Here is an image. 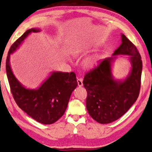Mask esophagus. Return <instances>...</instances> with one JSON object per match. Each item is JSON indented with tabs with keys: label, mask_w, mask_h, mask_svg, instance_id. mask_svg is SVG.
<instances>
[{
	"label": "esophagus",
	"mask_w": 152,
	"mask_h": 152,
	"mask_svg": "<svg viewBox=\"0 0 152 152\" xmlns=\"http://www.w3.org/2000/svg\"><path fill=\"white\" fill-rule=\"evenodd\" d=\"M83 80L82 78H78L77 80V82H78V85L79 87H82L83 86Z\"/></svg>",
	"instance_id": "1"
}]
</instances>
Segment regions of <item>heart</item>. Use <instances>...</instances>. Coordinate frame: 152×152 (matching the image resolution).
<instances>
[{"mask_svg":"<svg viewBox=\"0 0 152 152\" xmlns=\"http://www.w3.org/2000/svg\"><path fill=\"white\" fill-rule=\"evenodd\" d=\"M98 61V56L97 55L91 56L86 59L84 62V66L87 68H91L94 66Z\"/></svg>","mask_w":152,"mask_h":152,"instance_id":"obj_1","label":"heart"}]
</instances>
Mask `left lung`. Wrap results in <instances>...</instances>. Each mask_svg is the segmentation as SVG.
<instances>
[{
	"mask_svg": "<svg viewBox=\"0 0 152 152\" xmlns=\"http://www.w3.org/2000/svg\"><path fill=\"white\" fill-rule=\"evenodd\" d=\"M121 45L111 57L102 59L84 76L88 92L86 108L91 117L101 124L111 123L125 114L137 100L140 88L142 62L136 46L123 34ZM118 55H127L131 63L124 79L114 78L112 71Z\"/></svg>",
	"mask_w": 152,
	"mask_h": 152,
	"instance_id": "1",
	"label": "left lung"
}]
</instances>
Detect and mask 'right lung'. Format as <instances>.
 <instances>
[{
    "label": "right lung",
    "mask_w": 152,
    "mask_h": 152,
    "mask_svg": "<svg viewBox=\"0 0 152 152\" xmlns=\"http://www.w3.org/2000/svg\"><path fill=\"white\" fill-rule=\"evenodd\" d=\"M40 31L39 28L29 29L15 41L8 53L6 69L12 94L19 107L39 123L50 124L57 121L66 111L71 94L78 86L76 74L53 71L39 87L27 88L16 78L10 61V55L29 34Z\"/></svg>",
    "instance_id": "1"
}]
</instances>
